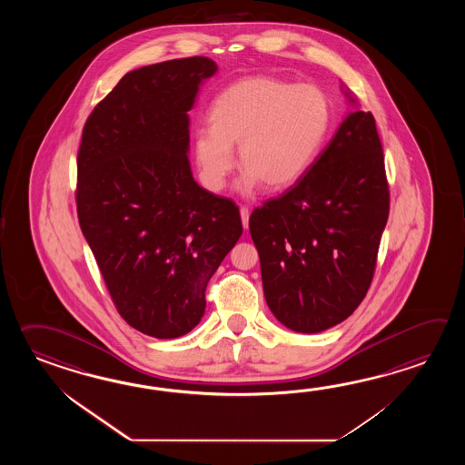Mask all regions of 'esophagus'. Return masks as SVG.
Returning <instances> with one entry per match:
<instances>
[{
  "label": "esophagus",
  "mask_w": 465,
  "mask_h": 465,
  "mask_svg": "<svg viewBox=\"0 0 465 465\" xmlns=\"http://www.w3.org/2000/svg\"><path fill=\"white\" fill-rule=\"evenodd\" d=\"M239 214H241V221H242V226H244V229H247V226H249V209H239Z\"/></svg>",
  "instance_id": "esophagus-1"
}]
</instances>
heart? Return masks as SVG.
<instances>
[{
  "mask_svg": "<svg viewBox=\"0 0 465 465\" xmlns=\"http://www.w3.org/2000/svg\"><path fill=\"white\" fill-rule=\"evenodd\" d=\"M211 129H199L194 153L206 186L219 191L234 169V153L246 169L242 191L261 183L284 191L314 164L331 126V104L312 84L249 76L221 91L209 109Z\"/></svg>",
  "mask_w": 465,
  "mask_h": 465,
  "instance_id": "1",
  "label": "heart"
}]
</instances>
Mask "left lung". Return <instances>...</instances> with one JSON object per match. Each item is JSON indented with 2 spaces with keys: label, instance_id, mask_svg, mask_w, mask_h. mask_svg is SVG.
Segmentation results:
<instances>
[{
  "label": "left lung",
  "instance_id": "obj_1",
  "mask_svg": "<svg viewBox=\"0 0 465 465\" xmlns=\"http://www.w3.org/2000/svg\"><path fill=\"white\" fill-rule=\"evenodd\" d=\"M342 93L356 109L304 178L249 218L267 306L302 334L341 324L362 302L389 216L376 119Z\"/></svg>",
  "mask_w": 465,
  "mask_h": 465
}]
</instances>
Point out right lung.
Here are the masks:
<instances>
[{
	"label": "right lung",
	"mask_w": 465,
	"mask_h": 465,
	"mask_svg": "<svg viewBox=\"0 0 465 465\" xmlns=\"http://www.w3.org/2000/svg\"><path fill=\"white\" fill-rule=\"evenodd\" d=\"M216 73L204 56L129 71L83 129L79 226L121 317L156 339L198 326L209 279L242 234L236 204L189 164L188 111Z\"/></svg>",
	"instance_id": "add662e5"
}]
</instances>
